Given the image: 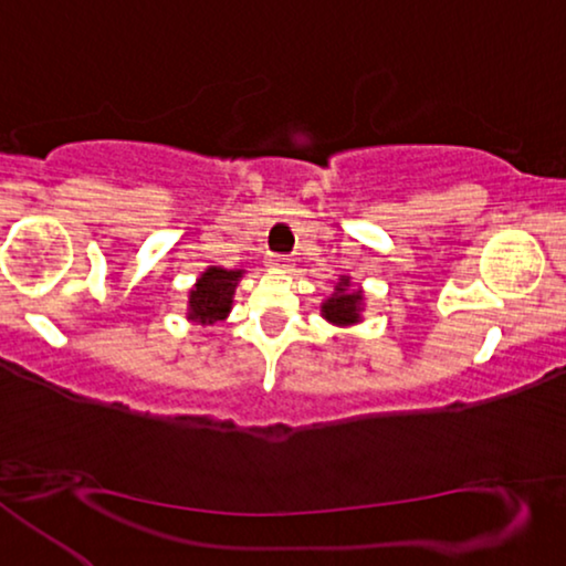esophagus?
Listing matches in <instances>:
<instances>
[{"mask_svg": "<svg viewBox=\"0 0 566 566\" xmlns=\"http://www.w3.org/2000/svg\"><path fill=\"white\" fill-rule=\"evenodd\" d=\"M271 268H273V271H289V258H273L271 260Z\"/></svg>", "mask_w": 566, "mask_h": 566, "instance_id": "esophagus-1", "label": "esophagus"}]
</instances>
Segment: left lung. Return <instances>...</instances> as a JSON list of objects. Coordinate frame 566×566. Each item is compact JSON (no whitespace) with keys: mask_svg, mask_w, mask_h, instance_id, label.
<instances>
[{"mask_svg":"<svg viewBox=\"0 0 566 566\" xmlns=\"http://www.w3.org/2000/svg\"><path fill=\"white\" fill-rule=\"evenodd\" d=\"M364 306H367V298H364L361 285H354L352 275H338L334 293L321 303V316L338 328H349L364 321Z\"/></svg>","mask_w":566,"mask_h":566,"instance_id":"obj_1","label":"left lung"}]
</instances>
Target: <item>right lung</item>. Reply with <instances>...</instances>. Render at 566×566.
Wrapping results in <instances>:
<instances>
[{
	"mask_svg": "<svg viewBox=\"0 0 566 566\" xmlns=\"http://www.w3.org/2000/svg\"><path fill=\"white\" fill-rule=\"evenodd\" d=\"M245 271H228L222 265H210L189 289L187 321L195 326H214L232 311V298Z\"/></svg>",
	"mask_w": 566,
	"mask_h": 566,
	"instance_id": "obj_1",
	"label": "right lung"
}]
</instances>
